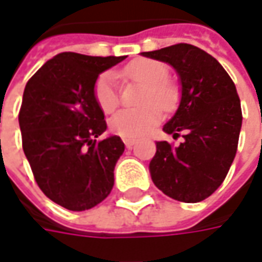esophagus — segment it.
<instances>
[{"instance_id": "34e87169", "label": "esophagus", "mask_w": 262, "mask_h": 262, "mask_svg": "<svg viewBox=\"0 0 262 262\" xmlns=\"http://www.w3.org/2000/svg\"><path fill=\"white\" fill-rule=\"evenodd\" d=\"M124 143H125L126 148H131V147L136 144V140H133V138H124Z\"/></svg>"}]
</instances>
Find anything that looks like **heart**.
<instances>
[{
	"instance_id": "heart-1",
	"label": "heart",
	"mask_w": 262,
	"mask_h": 262,
	"mask_svg": "<svg viewBox=\"0 0 262 262\" xmlns=\"http://www.w3.org/2000/svg\"><path fill=\"white\" fill-rule=\"evenodd\" d=\"M122 76L146 87L141 103L147 106L138 111H119L109 119V128L116 136L134 140L148 134L157 125L160 119V112L157 107L163 112H169L175 107L178 92L167 81L169 68L160 61H133L125 67ZM95 99L105 114L115 111L119 103V97L116 92L115 77L112 73H105L96 80Z\"/></svg>"
}]
</instances>
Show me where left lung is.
Returning <instances> with one entry per match:
<instances>
[{"label": "left lung", "mask_w": 262, "mask_h": 262, "mask_svg": "<svg viewBox=\"0 0 262 262\" xmlns=\"http://www.w3.org/2000/svg\"><path fill=\"white\" fill-rule=\"evenodd\" d=\"M143 56L173 67L181 81V102L163 131L184 143L157 141L150 162L155 185L182 203H198L225 181L235 159L242 126L235 83L216 58L194 45L178 43Z\"/></svg>", "instance_id": "1"}]
</instances>
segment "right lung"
<instances>
[{
	"label": "right lung",
	"instance_id": "add662e5",
	"mask_svg": "<svg viewBox=\"0 0 262 262\" xmlns=\"http://www.w3.org/2000/svg\"><path fill=\"white\" fill-rule=\"evenodd\" d=\"M126 56L62 52L27 81L18 114L23 150L39 188L71 211L102 203L114 188V169L125 146L106 131L95 99L99 74Z\"/></svg>",
	"mask_w": 262,
	"mask_h": 262
}]
</instances>
